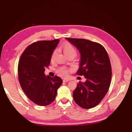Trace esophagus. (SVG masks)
Returning a JSON list of instances; mask_svg holds the SVG:
<instances>
[{
	"mask_svg": "<svg viewBox=\"0 0 132 132\" xmlns=\"http://www.w3.org/2000/svg\"><path fill=\"white\" fill-rule=\"evenodd\" d=\"M63 81H64V82H68V81H70V80L69 79H64V80H63Z\"/></svg>",
	"mask_w": 132,
	"mask_h": 132,
	"instance_id": "obj_1",
	"label": "esophagus"
}]
</instances>
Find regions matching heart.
Listing matches in <instances>:
<instances>
[{"label": "heart", "mask_w": 132, "mask_h": 132, "mask_svg": "<svg viewBox=\"0 0 132 132\" xmlns=\"http://www.w3.org/2000/svg\"><path fill=\"white\" fill-rule=\"evenodd\" d=\"M61 48H62L63 52H64V53L67 56H69L70 55H75L76 54V50L75 47H74L71 44H70V43H66L63 44L62 46H61ZM56 54V52L54 51L52 55V61H53L54 58L55 57ZM58 73L63 77H66L67 76L68 74V70L64 67L61 68L60 69H59L58 70Z\"/></svg>", "instance_id": "heart-1"}]
</instances>
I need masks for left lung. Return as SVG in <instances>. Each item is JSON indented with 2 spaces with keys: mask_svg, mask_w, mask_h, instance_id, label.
Masks as SVG:
<instances>
[{
  "mask_svg": "<svg viewBox=\"0 0 132 132\" xmlns=\"http://www.w3.org/2000/svg\"><path fill=\"white\" fill-rule=\"evenodd\" d=\"M80 55L76 74L84 76L86 81L79 82L73 91L75 102L84 109L100 103L109 89L112 77L111 65L105 48L98 43L85 39L69 38Z\"/></svg>",
  "mask_w": 132,
  "mask_h": 132,
  "instance_id": "1",
  "label": "left lung"
}]
</instances>
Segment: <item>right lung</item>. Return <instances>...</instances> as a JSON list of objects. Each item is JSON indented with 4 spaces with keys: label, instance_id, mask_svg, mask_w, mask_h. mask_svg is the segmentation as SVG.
I'll return each mask as SVG.
<instances>
[{
    "label": "right lung",
    "instance_id": "obj_1",
    "mask_svg": "<svg viewBox=\"0 0 132 132\" xmlns=\"http://www.w3.org/2000/svg\"><path fill=\"white\" fill-rule=\"evenodd\" d=\"M59 39L39 41L30 44L21 55L18 65L20 84L29 98L39 106H47L55 100L62 84L59 77L44 74Z\"/></svg>",
    "mask_w": 132,
    "mask_h": 132
}]
</instances>
